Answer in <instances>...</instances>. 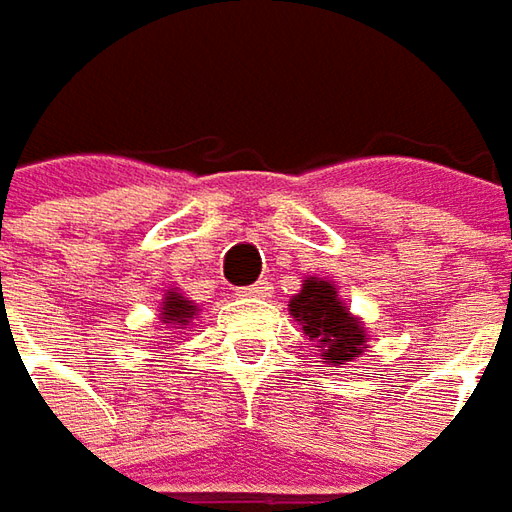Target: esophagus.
<instances>
[{"label": "esophagus", "instance_id": "esophagus-1", "mask_svg": "<svg viewBox=\"0 0 512 512\" xmlns=\"http://www.w3.org/2000/svg\"><path fill=\"white\" fill-rule=\"evenodd\" d=\"M272 295V283L269 280H257L252 286L240 289V298H269Z\"/></svg>", "mask_w": 512, "mask_h": 512}]
</instances>
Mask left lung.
Here are the masks:
<instances>
[{
    "label": "left lung",
    "mask_w": 512,
    "mask_h": 512,
    "mask_svg": "<svg viewBox=\"0 0 512 512\" xmlns=\"http://www.w3.org/2000/svg\"><path fill=\"white\" fill-rule=\"evenodd\" d=\"M289 315L300 323L303 335L318 346L321 361L329 367L349 364L369 349L367 326L349 312L332 280L309 275L298 295L289 300Z\"/></svg>",
    "instance_id": "left-lung-1"
}]
</instances>
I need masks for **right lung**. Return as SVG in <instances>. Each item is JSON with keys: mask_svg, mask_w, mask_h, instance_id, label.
Returning a JSON list of instances; mask_svg holds the SVG:
<instances>
[{"mask_svg": "<svg viewBox=\"0 0 512 512\" xmlns=\"http://www.w3.org/2000/svg\"><path fill=\"white\" fill-rule=\"evenodd\" d=\"M200 315V306L189 300L177 286L166 289V295L160 300V329H166V335H174V329H186L194 332V321Z\"/></svg>", "mask_w": 512, "mask_h": 512, "instance_id": "right-lung-1", "label": "right lung"}]
</instances>
